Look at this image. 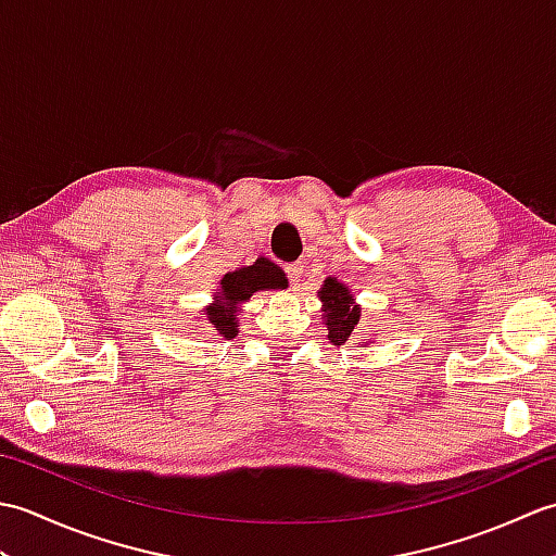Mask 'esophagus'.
<instances>
[{
    "label": "esophagus",
    "instance_id": "1",
    "mask_svg": "<svg viewBox=\"0 0 556 556\" xmlns=\"http://www.w3.org/2000/svg\"><path fill=\"white\" fill-rule=\"evenodd\" d=\"M285 271H287V277H289V281H291V287L299 289L301 281H303V265H299V263L287 265Z\"/></svg>",
    "mask_w": 556,
    "mask_h": 556
}]
</instances>
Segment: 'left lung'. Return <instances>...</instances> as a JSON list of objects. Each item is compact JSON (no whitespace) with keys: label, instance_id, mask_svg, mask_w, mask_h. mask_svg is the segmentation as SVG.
I'll use <instances>...</instances> for the list:
<instances>
[{"label":"left lung","instance_id":"left-lung-1","mask_svg":"<svg viewBox=\"0 0 556 556\" xmlns=\"http://www.w3.org/2000/svg\"><path fill=\"white\" fill-rule=\"evenodd\" d=\"M320 299L325 301V313H327L325 315L327 329H329L327 337L332 339V344L344 346L361 320V308L353 305V296L349 293V289L334 279L325 281Z\"/></svg>","mask_w":556,"mask_h":556}]
</instances>
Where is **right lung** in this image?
I'll use <instances>...</instances> for the list:
<instances>
[{
  "mask_svg": "<svg viewBox=\"0 0 556 556\" xmlns=\"http://www.w3.org/2000/svg\"><path fill=\"white\" fill-rule=\"evenodd\" d=\"M285 287H287L285 271L265 257H260L251 267L229 271V275H224L222 279V289L215 296L217 301L207 308V320L212 329H215V332L224 339L236 337V327H239L236 311H239V303L251 299L255 291L285 289Z\"/></svg>",
  "mask_w": 556,
  "mask_h": 556,
  "instance_id": "add662e5",
  "label": "right lung"
}]
</instances>
